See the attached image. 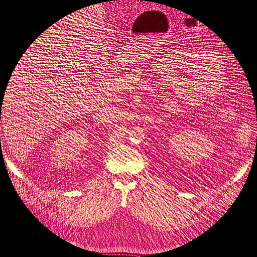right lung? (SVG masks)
<instances>
[{"mask_svg": "<svg viewBox=\"0 0 257 257\" xmlns=\"http://www.w3.org/2000/svg\"><path fill=\"white\" fill-rule=\"evenodd\" d=\"M0 118H1V116H0ZM0 120H1V119H0Z\"/></svg>", "mask_w": 257, "mask_h": 257, "instance_id": "right-lung-1", "label": "right lung"}]
</instances>
